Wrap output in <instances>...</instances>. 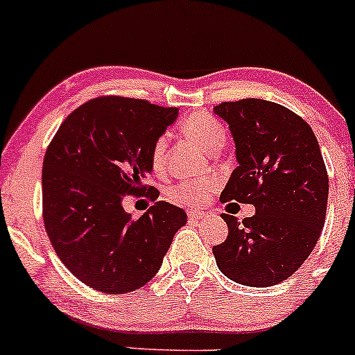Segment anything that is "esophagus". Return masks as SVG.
Here are the masks:
<instances>
[{
	"instance_id": "1",
	"label": "esophagus",
	"mask_w": 355,
	"mask_h": 355,
	"mask_svg": "<svg viewBox=\"0 0 355 355\" xmlns=\"http://www.w3.org/2000/svg\"><path fill=\"white\" fill-rule=\"evenodd\" d=\"M188 216H189V220H201V218H207L208 213H205V211H194V209H189Z\"/></svg>"
}]
</instances>
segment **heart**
Masks as SVG:
<instances>
[{
    "label": "heart",
    "instance_id": "obj_1",
    "mask_svg": "<svg viewBox=\"0 0 355 355\" xmlns=\"http://www.w3.org/2000/svg\"><path fill=\"white\" fill-rule=\"evenodd\" d=\"M186 135L196 140L200 146L207 150L215 152L225 146L227 133L223 125L216 118L208 113H193L182 123ZM166 154H167V137L161 135L150 148V166L155 173H162L166 169ZM218 189V179L203 178V179H186L178 182L171 189V196L174 201L188 207H201L205 205L213 193Z\"/></svg>",
    "mask_w": 355,
    "mask_h": 355
}]
</instances>
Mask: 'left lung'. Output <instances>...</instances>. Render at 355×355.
<instances>
[{"instance_id":"obj_1","label":"left lung","mask_w":355,"mask_h":355,"mask_svg":"<svg viewBox=\"0 0 355 355\" xmlns=\"http://www.w3.org/2000/svg\"><path fill=\"white\" fill-rule=\"evenodd\" d=\"M213 110L230 127L239 161L220 200L255 207L242 222L222 215L228 235L213 247L216 266L239 284L274 286L306 261L325 225L329 174L318 140L277 103L245 98Z\"/></svg>"}]
</instances>
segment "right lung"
Here are the masks:
<instances>
[{"label":"right lung","instance_id":"obj_1","mask_svg":"<svg viewBox=\"0 0 355 355\" xmlns=\"http://www.w3.org/2000/svg\"><path fill=\"white\" fill-rule=\"evenodd\" d=\"M178 108L147 100L100 96L76 108L49 144L42 167L45 230L62 264L81 283L123 295L157 274L186 211L167 201L135 220L127 193L157 200L146 184L150 148L174 123Z\"/></svg>","mask_w":355,"mask_h":355}]
</instances>
